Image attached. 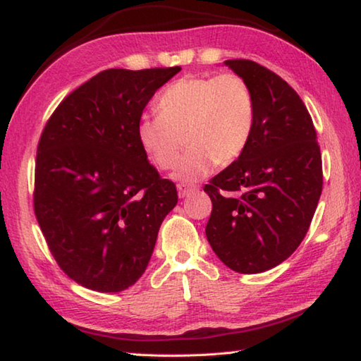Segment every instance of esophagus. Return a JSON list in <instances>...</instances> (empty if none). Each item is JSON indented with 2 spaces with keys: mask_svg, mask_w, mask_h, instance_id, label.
<instances>
[{
  "mask_svg": "<svg viewBox=\"0 0 361 361\" xmlns=\"http://www.w3.org/2000/svg\"><path fill=\"white\" fill-rule=\"evenodd\" d=\"M176 189H178L180 197H188V195H191V194L199 191L197 186H188V185H178L176 186Z\"/></svg>",
  "mask_w": 361,
  "mask_h": 361,
  "instance_id": "34e87169",
  "label": "esophagus"
}]
</instances>
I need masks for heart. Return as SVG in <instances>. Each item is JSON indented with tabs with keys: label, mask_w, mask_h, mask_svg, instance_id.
Here are the masks:
<instances>
[{
	"label": "heart",
	"mask_w": 361,
	"mask_h": 361,
	"mask_svg": "<svg viewBox=\"0 0 361 361\" xmlns=\"http://www.w3.org/2000/svg\"><path fill=\"white\" fill-rule=\"evenodd\" d=\"M157 114L137 122V142L157 169L178 162L185 137L186 156L173 172L181 183L210 175L218 162L229 166L247 149L255 127V99L240 76L181 78L157 97Z\"/></svg>",
	"instance_id": "b5f03b06"
}]
</instances>
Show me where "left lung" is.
<instances>
[{"instance_id": "left-lung-1", "label": "left lung", "mask_w": 361, "mask_h": 361, "mask_svg": "<svg viewBox=\"0 0 361 361\" xmlns=\"http://www.w3.org/2000/svg\"><path fill=\"white\" fill-rule=\"evenodd\" d=\"M248 84L255 127L243 154L205 185V234L232 271L279 266L302 242L319 204L323 173L317 132L296 90L252 60H226Z\"/></svg>"}]
</instances>
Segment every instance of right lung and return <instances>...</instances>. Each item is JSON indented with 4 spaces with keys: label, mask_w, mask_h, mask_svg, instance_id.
I'll return each mask as SVG.
<instances>
[{
    "label": "right lung",
    "mask_w": 361,
    "mask_h": 361,
    "mask_svg": "<svg viewBox=\"0 0 361 361\" xmlns=\"http://www.w3.org/2000/svg\"><path fill=\"white\" fill-rule=\"evenodd\" d=\"M180 70L102 71L60 103L41 133L35 215L60 269L85 288L118 293L135 283L178 202L135 129L151 97Z\"/></svg>",
    "instance_id": "obj_1"
}]
</instances>
